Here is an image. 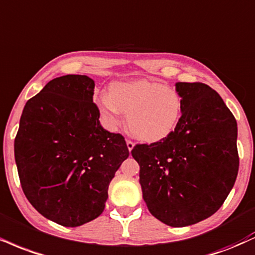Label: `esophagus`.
<instances>
[{
    "label": "esophagus",
    "mask_w": 255,
    "mask_h": 255,
    "mask_svg": "<svg viewBox=\"0 0 255 255\" xmlns=\"http://www.w3.org/2000/svg\"><path fill=\"white\" fill-rule=\"evenodd\" d=\"M127 147H128V151H131V149L134 148V142L133 141H130V140H127Z\"/></svg>",
    "instance_id": "obj_1"
}]
</instances>
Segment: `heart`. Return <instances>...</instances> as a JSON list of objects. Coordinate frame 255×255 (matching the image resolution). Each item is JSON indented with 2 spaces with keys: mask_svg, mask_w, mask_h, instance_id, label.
<instances>
[{
  "mask_svg": "<svg viewBox=\"0 0 255 255\" xmlns=\"http://www.w3.org/2000/svg\"><path fill=\"white\" fill-rule=\"evenodd\" d=\"M95 103L110 127H116L121 112L126 113L130 133L147 142L170 135L183 113V98L176 88L145 79L112 83L109 94H97Z\"/></svg>",
  "mask_w": 255,
  "mask_h": 255,
  "instance_id": "b5f03b06",
  "label": "heart"
}]
</instances>
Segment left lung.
Returning <instances> with one entry per match:
<instances>
[{
    "label": "left lung",
    "mask_w": 255,
    "mask_h": 255,
    "mask_svg": "<svg viewBox=\"0 0 255 255\" xmlns=\"http://www.w3.org/2000/svg\"><path fill=\"white\" fill-rule=\"evenodd\" d=\"M183 98L170 135L131 149L140 166L142 198L155 219L185 227L216 213L239 171L238 125L215 90L203 83H176Z\"/></svg>",
    "instance_id": "left-lung-1"
}]
</instances>
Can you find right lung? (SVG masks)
<instances>
[{"label":"right lung","instance_id":"obj_1","mask_svg":"<svg viewBox=\"0 0 255 255\" xmlns=\"http://www.w3.org/2000/svg\"><path fill=\"white\" fill-rule=\"evenodd\" d=\"M88 76L52 79L27 101L14 141L15 162L29 203L60 226L102 214L109 184L129 155L125 137L100 124Z\"/></svg>","mask_w":255,"mask_h":255}]
</instances>
